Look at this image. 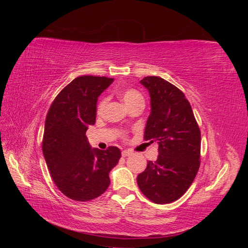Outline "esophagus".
<instances>
[{"label":"esophagus","mask_w":248,"mask_h":248,"mask_svg":"<svg viewBox=\"0 0 248 248\" xmlns=\"http://www.w3.org/2000/svg\"><path fill=\"white\" fill-rule=\"evenodd\" d=\"M132 154V151H130V150H123L122 151V157H127Z\"/></svg>","instance_id":"1"}]
</instances>
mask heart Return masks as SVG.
<instances>
[{"instance_id": "1", "label": "heart", "mask_w": 248, "mask_h": 248, "mask_svg": "<svg viewBox=\"0 0 248 248\" xmlns=\"http://www.w3.org/2000/svg\"><path fill=\"white\" fill-rule=\"evenodd\" d=\"M120 96H121V98L123 99V101L128 108L139 102L144 103V97H142V95L139 91H137V90L134 89H124L120 92ZM107 102H108L107 98H102L99 100L98 104H97V114L102 115L104 108H106Z\"/></svg>"}]
</instances>
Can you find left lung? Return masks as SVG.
<instances>
[{
	"label": "left lung",
	"mask_w": 248,
	"mask_h": 248,
	"mask_svg": "<svg viewBox=\"0 0 248 248\" xmlns=\"http://www.w3.org/2000/svg\"><path fill=\"white\" fill-rule=\"evenodd\" d=\"M151 97L144 139L158 142L156 161L138 176L140 191L155 204H169L189 188L201 164V130L184 93L159 77L140 80Z\"/></svg>",
	"instance_id": "obj_1"
}]
</instances>
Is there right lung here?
I'll list each match as a JSON object with an SVG mask.
<instances>
[{"mask_svg":"<svg viewBox=\"0 0 248 248\" xmlns=\"http://www.w3.org/2000/svg\"><path fill=\"white\" fill-rule=\"evenodd\" d=\"M114 78L81 76L60 92L47 111L42 152L56 186L67 198L88 202L98 198L110 183L109 171L121 151L114 146L92 149L86 137L96 120L98 96Z\"/></svg>","mask_w":248,"mask_h":248,"instance_id":"1","label":"right lung"}]
</instances>
